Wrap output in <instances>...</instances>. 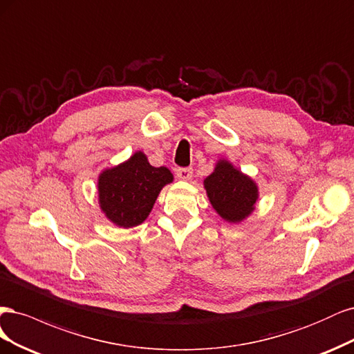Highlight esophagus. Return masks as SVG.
Instances as JSON below:
<instances>
[{"label": "esophagus", "instance_id": "esophagus-1", "mask_svg": "<svg viewBox=\"0 0 354 354\" xmlns=\"http://www.w3.org/2000/svg\"><path fill=\"white\" fill-rule=\"evenodd\" d=\"M176 175L180 180H189L192 178V169L191 167H179V169H176Z\"/></svg>", "mask_w": 354, "mask_h": 354}]
</instances>
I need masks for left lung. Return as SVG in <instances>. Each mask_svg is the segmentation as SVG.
Here are the masks:
<instances>
[{"label":"left lung","mask_w":354,"mask_h":354,"mask_svg":"<svg viewBox=\"0 0 354 354\" xmlns=\"http://www.w3.org/2000/svg\"><path fill=\"white\" fill-rule=\"evenodd\" d=\"M204 188L213 209L225 221L234 223L244 221L254 210L259 197L254 180L226 160H221L214 172L204 179Z\"/></svg>","instance_id":"obj_1"}]
</instances>
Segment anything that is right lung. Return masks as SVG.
I'll use <instances>...</instances> for the list:
<instances>
[{
    "mask_svg": "<svg viewBox=\"0 0 354 354\" xmlns=\"http://www.w3.org/2000/svg\"><path fill=\"white\" fill-rule=\"evenodd\" d=\"M174 180L167 167H154L141 151L128 162L107 169L98 178L100 207L122 227L142 223L150 214L158 192Z\"/></svg>",
    "mask_w": 354,
    "mask_h": 354,
    "instance_id": "obj_1",
    "label": "right lung"
}]
</instances>
